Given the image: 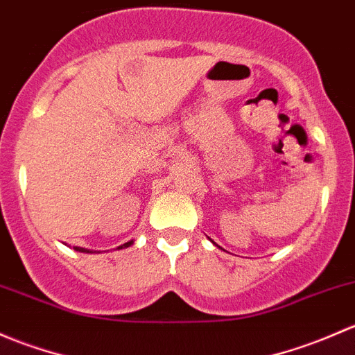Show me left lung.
Here are the masks:
<instances>
[{
  "label": "left lung",
  "mask_w": 355,
  "mask_h": 355,
  "mask_svg": "<svg viewBox=\"0 0 355 355\" xmlns=\"http://www.w3.org/2000/svg\"><path fill=\"white\" fill-rule=\"evenodd\" d=\"M211 243H214V241H211ZM215 244V243H214ZM215 246H218V244H215ZM218 248H220V246H218ZM220 250H222V248H220Z\"/></svg>",
  "instance_id": "1"
}]
</instances>
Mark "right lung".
Here are the masks:
<instances>
[{
	"label": "right lung",
	"mask_w": 355,
	"mask_h": 355,
	"mask_svg": "<svg viewBox=\"0 0 355 355\" xmlns=\"http://www.w3.org/2000/svg\"><path fill=\"white\" fill-rule=\"evenodd\" d=\"M131 244H133V239L128 241V243L121 244V246H118V248H116V250H124V248H130ZM73 250L80 251V253H101V251H92V250H87V248H80V246H73Z\"/></svg>",
	"instance_id": "1"
}]
</instances>
